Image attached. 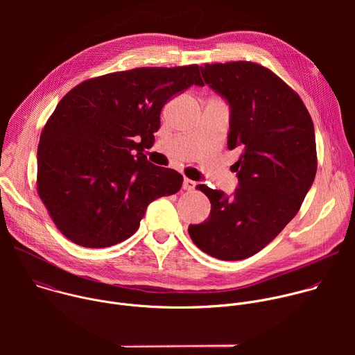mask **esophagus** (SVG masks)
Here are the masks:
<instances>
[{
    "instance_id": "1",
    "label": "esophagus",
    "mask_w": 355,
    "mask_h": 355,
    "mask_svg": "<svg viewBox=\"0 0 355 355\" xmlns=\"http://www.w3.org/2000/svg\"><path fill=\"white\" fill-rule=\"evenodd\" d=\"M195 187H196V182H195V181L188 180V178H184L182 188H184L185 191H192V189H195Z\"/></svg>"
}]
</instances>
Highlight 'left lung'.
<instances>
[{"mask_svg":"<svg viewBox=\"0 0 355 355\" xmlns=\"http://www.w3.org/2000/svg\"><path fill=\"white\" fill-rule=\"evenodd\" d=\"M202 77L229 105L227 147L239 187L230 195L198 185L211 214L189 225L207 254L244 260L263 250L297 214L318 168L312 118L299 95L268 69L251 62L205 64Z\"/></svg>","mask_w":355,"mask_h":355,"instance_id":"8db88e82","label":"left lung"}]
</instances>
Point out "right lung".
Listing matches in <instances>:
<instances>
[{"instance_id": "right-lung-1", "label": "right lung", "mask_w": 355, "mask_h": 355, "mask_svg": "<svg viewBox=\"0 0 355 355\" xmlns=\"http://www.w3.org/2000/svg\"><path fill=\"white\" fill-rule=\"evenodd\" d=\"M192 85L204 87L196 64L141 67L87 80L63 96L40 135L37 192L69 240L118 244L151 202L181 188L180 173L141 151L155 141L163 107Z\"/></svg>"}]
</instances>
